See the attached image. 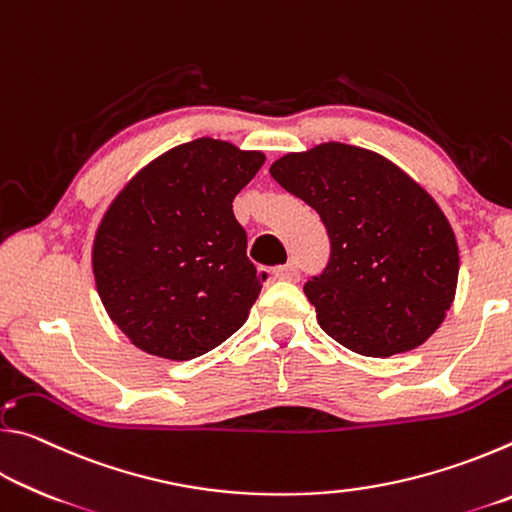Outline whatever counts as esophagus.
<instances>
[{"label": "esophagus", "mask_w": 512, "mask_h": 512, "mask_svg": "<svg viewBox=\"0 0 512 512\" xmlns=\"http://www.w3.org/2000/svg\"><path fill=\"white\" fill-rule=\"evenodd\" d=\"M298 275H300V271H298L296 262H287L275 271V277H280V280H289V282H296Z\"/></svg>", "instance_id": "obj_1"}]
</instances>
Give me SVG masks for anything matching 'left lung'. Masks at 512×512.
Listing matches in <instances>:
<instances>
[{
    "label": "left lung",
    "mask_w": 512,
    "mask_h": 512,
    "mask_svg": "<svg viewBox=\"0 0 512 512\" xmlns=\"http://www.w3.org/2000/svg\"><path fill=\"white\" fill-rule=\"evenodd\" d=\"M271 176L327 228L329 262L305 284L323 332L363 357L427 341L458 282L454 230L427 189L384 155L341 142L282 155Z\"/></svg>",
    "instance_id": "left-lung-1"
}]
</instances>
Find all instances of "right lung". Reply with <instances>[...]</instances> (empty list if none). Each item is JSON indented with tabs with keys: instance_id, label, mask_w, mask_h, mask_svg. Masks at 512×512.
<instances>
[{
	"instance_id": "add662e5",
	"label": "right lung",
	"mask_w": 512,
	"mask_h": 512,
	"mask_svg": "<svg viewBox=\"0 0 512 512\" xmlns=\"http://www.w3.org/2000/svg\"><path fill=\"white\" fill-rule=\"evenodd\" d=\"M262 151L201 137L131 178L94 235L99 298L135 348L189 361L246 323L262 291L232 201L264 164Z\"/></svg>"
}]
</instances>
